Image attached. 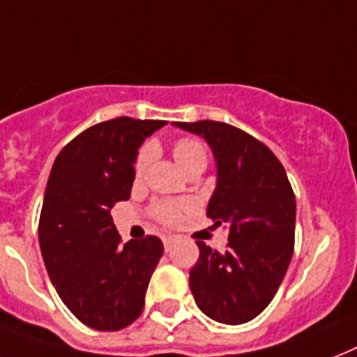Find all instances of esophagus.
<instances>
[{"mask_svg":"<svg viewBox=\"0 0 357 357\" xmlns=\"http://www.w3.org/2000/svg\"><path fill=\"white\" fill-rule=\"evenodd\" d=\"M174 242H176V236H172V234H169V236H165V238H163L165 249H167V251H169V249L172 248Z\"/></svg>","mask_w":357,"mask_h":357,"instance_id":"1","label":"esophagus"}]
</instances>
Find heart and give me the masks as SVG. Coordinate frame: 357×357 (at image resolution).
I'll return each mask as SVG.
<instances>
[{
  "instance_id": "heart-1",
  "label": "heart",
  "mask_w": 357,
  "mask_h": 357,
  "mask_svg": "<svg viewBox=\"0 0 357 357\" xmlns=\"http://www.w3.org/2000/svg\"><path fill=\"white\" fill-rule=\"evenodd\" d=\"M153 155L152 144H144L143 149L139 150L137 158H135V174H141L146 170ZM174 158L179 163V167L188 172V170L196 169V167H205L207 165V146H205L199 139L194 137H181L174 143ZM192 208L190 202H179V199H158L152 205V216L159 220L165 225H178L183 218V214Z\"/></svg>"
}]
</instances>
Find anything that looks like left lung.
Here are the masks:
<instances>
[{
	"label": "left lung",
	"instance_id": "8db88e82",
	"mask_svg": "<svg viewBox=\"0 0 357 357\" xmlns=\"http://www.w3.org/2000/svg\"><path fill=\"white\" fill-rule=\"evenodd\" d=\"M213 149L218 183L207 218L227 225L225 251L199 242L190 289L199 310L224 324L262 314L288 271L295 245V194L271 150L244 130L218 121L174 123Z\"/></svg>",
	"mask_w": 357,
	"mask_h": 357
}]
</instances>
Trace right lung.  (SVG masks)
Returning a JSON list of instances; mask_svg holds the SVG:
<instances>
[{
  "label": "right lung",
  "instance_id": "1",
  "mask_svg": "<svg viewBox=\"0 0 357 357\" xmlns=\"http://www.w3.org/2000/svg\"><path fill=\"white\" fill-rule=\"evenodd\" d=\"M167 121L117 117L93 124L54 159L38 238L49 279L80 323L115 332L143 314L163 242L144 236L121 244L109 211L130 198L135 155Z\"/></svg>",
  "mask_w": 357,
  "mask_h": 357
}]
</instances>
